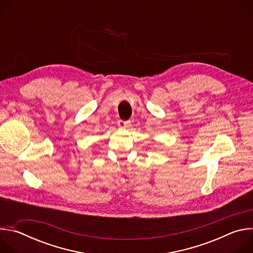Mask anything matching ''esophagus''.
<instances>
[{"instance_id":"esophagus-1","label":"esophagus","mask_w":253,"mask_h":253,"mask_svg":"<svg viewBox=\"0 0 253 253\" xmlns=\"http://www.w3.org/2000/svg\"><path fill=\"white\" fill-rule=\"evenodd\" d=\"M118 126L120 128H127L130 126V122L129 121H123V120H119L118 121Z\"/></svg>"}]
</instances>
